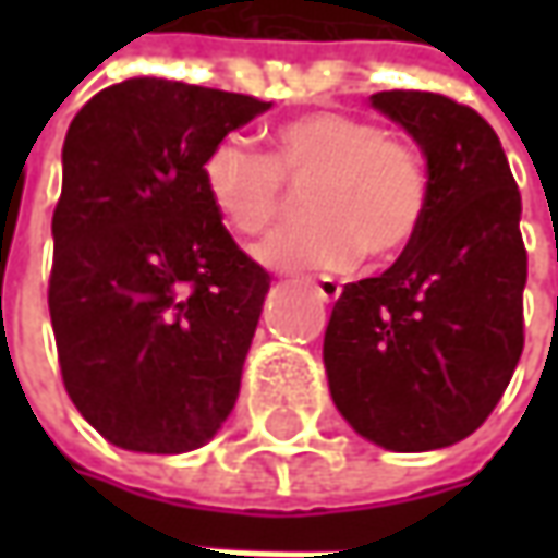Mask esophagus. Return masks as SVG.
I'll use <instances>...</instances> for the list:
<instances>
[{"mask_svg": "<svg viewBox=\"0 0 558 558\" xmlns=\"http://www.w3.org/2000/svg\"><path fill=\"white\" fill-rule=\"evenodd\" d=\"M313 286H316V291H319V298H323V301H329V304L338 301V294H341V286L335 282L332 276H326V272H323V276H313Z\"/></svg>", "mask_w": 558, "mask_h": 558, "instance_id": "esophagus-1", "label": "esophagus"}]
</instances>
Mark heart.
I'll return each mask as SVG.
<instances>
[{
    "instance_id": "b5f03b06",
    "label": "heart",
    "mask_w": 558,
    "mask_h": 558,
    "mask_svg": "<svg viewBox=\"0 0 558 558\" xmlns=\"http://www.w3.org/2000/svg\"><path fill=\"white\" fill-rule=\"evenodd\" d=\"M207 202L239 235H260L282 214L289 189H307L304 226L257 245L279 269H351L369 254L395 260L416 242L428 210V173L413 142L375 120L313 111L272 130L269 155L239 136L210 145L202 161Z\"/></svg>"
}]
</instances>
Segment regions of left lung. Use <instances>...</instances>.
Masks as SVG:
<instances>
[{"mask_svg": "<svg viewBox=\"0 0 558 558\" xmlns=\"http://www.w3.org/2000/svg\"><path fill=\"white\" fill-rule=\"evenodd\" d=\"M428 161L416 242L335 301L323 363L356 435L418 453L469 438L500 403L525 348L522 195L504 145L469 105L418 89L375 93Z\"/></svg>", "mask_w": 558, "mask_h": 558, "instance_id": "8db88e82", "label": "left lung"}]
</instances>
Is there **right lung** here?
Returning a JSON list of instances; mask_svg holds the SVG:
<instances>
[{"instance_id":"1","label":"right lung","mask_w":558,"mask_h":558,"mask_svg":"<svg viewBox=\"0 0 558 558\" xmlns=\"http://www.w3.org/2000/svg\"><path fill=\"white\" fill-rule=\"evenodd\" d=\"M267 108L133 76L71 120L52 214L54 348L80 416L123 450H195L235 407L269 272L207 202L202 161Z\"/></svg>"}]
</instances>
